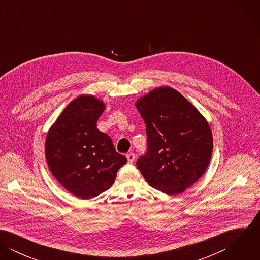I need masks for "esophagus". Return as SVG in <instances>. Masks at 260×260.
I'll return each mask as SVG.
<instances>
[{"mask_svg": "<svg viewBox=\"0 0 260 260\" xmlns=\"http://www.w3.org/2000/svg\"><path fill=\"white\" fill-rule=\"evenodd\" d=\"M126 157H127V160H128L129 163H132L135 160V154L134 153H129V154L126 155Z\"/></svg>", "mask_w": 260, "mask_h": 260, "instance_id": "1", "label": "esophagus"}]
</instances>
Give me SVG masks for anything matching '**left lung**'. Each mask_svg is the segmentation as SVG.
Returning a JSON list of instances; mask_svg holds the SVG:
<instances>
[{"instance_id":"8db88e82","label":"left lung","mask_w":260,"mask_h":260,"mask_svg":"<svg viewBox=\"0 0 260 260\" xmlns=\"http://www.w3.org/2000/svg\"><path fill=\"white\" fill-rule=\"evenodd\" d=\"M146 124L148 151L137 167L149 185L169 195L184 192L206 171L213 149L208 122L182 94L159 87L136 101Z\"/></svg>"}]
</instances>
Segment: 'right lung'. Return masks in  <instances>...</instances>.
I'll list each match as a JSON object with an SVG mask.
<instances>
[{"label":"right lung","instance_id":"right-lung-1","mask_svg":"<svg viewBox=\"0 0 260 260\" xmlns=\"http://www.w3.org/2000/svg\"><path fill=\"white\" fill-rule=\"evenodd\" d=\"M105 110L102 100L80 95L71 101L48 131V166L66 190L90 199L111 187L127 158L116 152L111 138L97 129Z\"/></svg>","mask_w":260,"mask_h":260}]
</instances>
